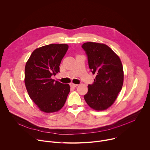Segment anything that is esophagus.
<instances>
[{"mask_svg":"<svg viewBox=\"0 0 150 150\" xmlns=\"http://www.w3.org/2000/svg\"><path fill=\"white\" fill-rule=\"evenodd\" d=\"M78 84H75V83H71V84H70V86L71 87H72V88H75V87H76L77 86H78Z\"/></svg>","mask_w":150,"mask_h":150,"instance_id":"34e87169","label":"esophagus"}]
</instances>
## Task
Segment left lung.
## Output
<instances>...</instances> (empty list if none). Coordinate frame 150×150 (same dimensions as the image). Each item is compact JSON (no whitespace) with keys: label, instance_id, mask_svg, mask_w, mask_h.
Here are the masks:
<instances>
[{"label":"left lung","instance_id":"left-lung-1","mask_svg":"<svg viewBox=\"0 0 150 150\" xmlns=\"http://www.w3.org/2000/svg\"><path fill=\"white\" fill-rule=\"evenodd\" d=\"M82 47L87 54L92 73L97 74L93 84L88 85V91L84 99L95 110L108 109L115 101L123 86L122 62L118 55L105 44L87 42Z\"/></svg>","mask_w":150,"mask_h":150}]
</instances>
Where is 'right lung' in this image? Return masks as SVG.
<instances>
[{"mask_svg": "<svg viewBox=\"0 0 150 150\" xmlns=\"http://www.w3.org/2000/svg\"><path fill=\"white\" fill-rule=\"evenodd\" d=\"M67 44H51L34 50L25 67L24 82L30 98L42 112L60 110L65 104L70 86L52 79L59 72L62 59L66 54Z\"/></svg>", "mask_w": 150, "mask_h": 150, "instance_id": "right-lung-1", "label": "right lung"}]
</instances>
